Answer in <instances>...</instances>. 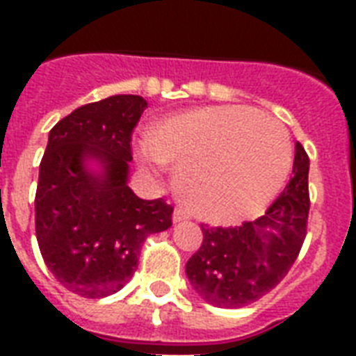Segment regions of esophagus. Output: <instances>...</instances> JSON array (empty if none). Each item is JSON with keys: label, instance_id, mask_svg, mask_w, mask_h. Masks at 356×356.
<instances>
[{"label": "esophagus", "instance_id": "1", "mask_svg": "<svg viewBox=\"0 0 356 356\" xmlns=\"http://www.w3.org/2000/svg\"><path fill=\"white\" fill-rule=\"evenodd\" d=\"M172 220H173V223L184 222V220H188V212L184 211V209H175V211H173Z\"/></svg>", "mask_w": 356, "mask_h": 356}]
</instances>
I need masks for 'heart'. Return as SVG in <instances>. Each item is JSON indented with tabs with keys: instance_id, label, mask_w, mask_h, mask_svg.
<instances>
[{
	"instance_id": "b5f03b06",
	"label": "heart",
	"mask_w": 356,
	"mask_h": 356,
	"mask_svg": "<svg viewBox=\"0 0 356 356\" xmlns=\"http://www.w3.org/2000/svg\"><path fill=\"white\" fill-rule=\"evenodd\" d=\"M140 144V166L177 170L175 190L195 218L233 223L266 209L284 186L292 144L282 123L248 107L173 114Z\"/></svg>"
}]
</instances>
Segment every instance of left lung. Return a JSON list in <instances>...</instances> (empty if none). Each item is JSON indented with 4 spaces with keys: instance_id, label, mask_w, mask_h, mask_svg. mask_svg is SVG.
Listing matches in <instances>:
<instances>
[{
    "instance_id": "8db88e82",
    "label": "left lung",
    "mask_w": 356,
    "mask_h": 356,
    "mask_svg": "<svg viewBox=\"0 0 356 356\" xmlns=\"http://www.w3.org/2000/svg\"><path fill=\"white\" fill-rule=\"evenodd\" d=\"M309 164L298 142L292 179L264 216L240 227L201 225L203 243L186 262V277L201 299L242 309L284 279L307 234Z\"/></svg>"
}]
</instances>
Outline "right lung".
<instances>
[{"instance_id":"1","label":"right lung","mask_w":356,"mask_h":356,"mask_svg":"<svg viewBox=\"0 0 356 356\" xmlns=\"http://www.w3.org/2000/svg\"><path fill=\"white\" fill-rule=\"evenodd\" d=\"M144 97L111 96L75 108L49 131L35 197L38 248L55 279L83 298L122 290L145 236L172 227L173 209L129 188L131 133Z\"/></svg>"}]
</instances>
